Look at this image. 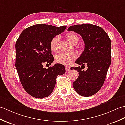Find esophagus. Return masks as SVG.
<instances>
[{"instance_id":"1","label":"esophagus","mask_w":125,"mask_h":125,"mask_svg":"<svg viewBox=\"0 0 125 125\" xmlns=\"http://www.w3.org/2000/svg\"><path fill=\"white\" fill-rule=\"evenodd\" d=\"M65 70H66V72H68L70 70V67L69 66H65Z\"/></svg>"}]
</instances>
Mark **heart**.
<instances>
[{"mask_svg": "<svg viewBox=\"0 0 125 125\" xmlns=\"http://www.w3.org/2000/svg\"><path fill=\"white\" fill-rule=\"evenodd\" d=\"M66 39L73 45H76L79 41V37L74 32H70L65 34ZM60 38L55 36L51 40L50 48L51 51L56 53L59 51L60 45ZM76 59V55L73 54H60L55 56V62L61 64L67 65Z\"/></svg>", "mask_w": 125, "mask_h": 125, "instance_id": "obj_1", "label": "heart"}]
</instances>
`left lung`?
<instances>
[{"label": "left lung", "instance_id": "8db88e82", "mask_svg": "<svg viewBox=\"0 0 125 125\" xmlns=\"http://www.w3.org/2000/svg\"><path fill=\"white\" fill-rule=\"evenodd\" d=\"M68 30L79 34L85 43L84 51L75 63L88 67L85 71L81 66L71 68L79 72L73 88L81 96H91L102 87L111 64V40L102 28L93 24L74 25Z\"/></svg>", "mask_w": 125, "mask_h": 125}]
</instances>
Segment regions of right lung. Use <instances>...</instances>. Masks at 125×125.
Wrapping results in <instances>:
<instances>
[{
  "mask_svg": "<svg viewBox=\"0 0 125 125\" xmlns=\"http://www.w3.org/2000/svg\"><path fill=\"white\" fill-rule=\"evenodd\" d=\"M65 29L66 26L36 24L23 30L17 40L15 67L22 86L32 96L48 97L53 91L58 75L65 73L64 66L61 64L48 69L43 65L53 62L51 40Z\"/></svg>",
  "mask_w": 125,
  "mask_h": 125,
  "instance_id": "obj_1",
  "label": "right lung"
}]
</instances>
